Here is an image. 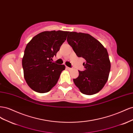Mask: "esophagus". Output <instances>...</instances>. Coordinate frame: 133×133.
<instances>
[{"label":"esophagus","mask_w":133,"mask_h":133,"mask_svg":"<svg viewBox=\"0 0 133 133\" xmlns=\"http://www.w3.org/2000/svg\"><path fill=\"white\" fill-rule=\"evenodd\" d=\"M66 69H67L68 70H71V69H72V68H69V67H68V66H66Z\"/></svg>","instance_id":"34e87169"}]
</instances>
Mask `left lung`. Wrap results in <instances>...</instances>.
Returning a JSON list of instances; mask_svg holds the SVG:
<instances>
[{
  "mask_svg": "<svg viewBox=\"0 0 133 133\" xmlns=\"http://www.w3.org/2000/svg\"><path fill=\"white\" fill-rule=\"evenodd\" d=\"M67 42L78 57L86 60L84 71L79 70L74 79L75 85L84 94L97 93L105 85L110 70V62L106 48L89 34L69 32Z\"/></svg>",
  "mask_w": 133,
  "mask_h": 133,
  "instance_id": "obj_1",
  "label": "left lung"
}]
</instances>
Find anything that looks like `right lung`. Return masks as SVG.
<instances>
[{"label": "right lung", "mask_w": 133, "mask_h": 133, "mask_svg": "<svg viewBox=\"0 0 133 133\" xmlns=\"http://www.w3.org/2000/svg\"><path fill=\"white\" fill-rule=\"evenodd\" d=\"M69 31H45L37 34L28 43L22 59L24 76L34 91L44 93L57 83L64 65L52 62Z\"/></svg>", "instance_id": "obj_1"}]
</instances>
